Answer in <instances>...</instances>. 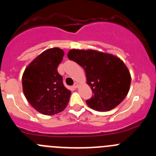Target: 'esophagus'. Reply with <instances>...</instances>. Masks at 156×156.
<instances>
[{"mask_svg":"<svg viewBox=\"0 0 156 156\" xmlns=\"http://www.w3.org/2000/svg\"><path fill=\"white\" fill-rule=\"evenodd\" d=\"M78 87H79V85H78V83H75L73 84V87L74 88H77Z\"/></svg>","mask_w":156,"mask_h":156,"instance_id":"esophagus-1","label":"esophagus"}]
</instances>
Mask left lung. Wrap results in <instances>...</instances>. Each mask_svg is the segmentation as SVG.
Segmentation results:
<instances>
[{
	"label": "left lung",
	"instance_id": "obj_1",
	"mask_svg": "<svg viewBox=\"0 0 156 156\" xmlns=\"http://www.w3.org/2000/svg\"><path fill=\"white\" fill-rule=\"evenodd\" d=\"M68 58L85 70L87 83L94 94L86 103L92 109L109 111L126 98L131 76L120 58L98 51L78 49L70 50Z\"/></svg>",
	"mask_w": 156,
	"mask_h": 156
}]
</instances>
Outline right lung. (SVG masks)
I'll list each match as a JSON object with an SVG mask.
<instances>
[{"mask_svg":"<svg viewBox=\"0 0 156 156\" xmlns=\"http://www.w3.org/2000/svg\"><path fill=\"white\" fill-rule=\"evenodd\" d=\"M64 51L58 48L48 49L27 66L23 75L25 97L32 107L47 115L63 111L69 101L71 91L63 84L58 66Z\"/></svg>","mask_w":156,"mask_h":156,"instance_id":"add662e5","label":"right lung"}]
</instances>
